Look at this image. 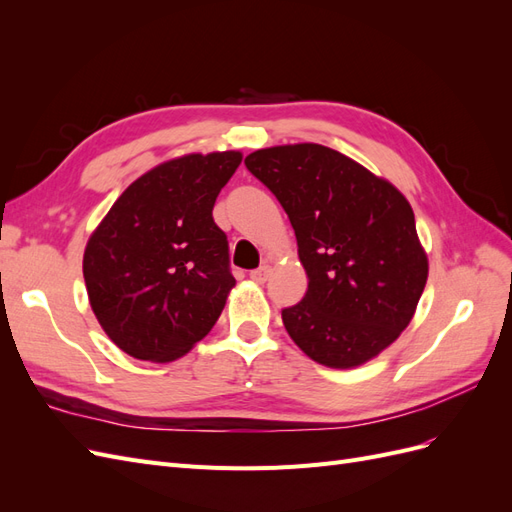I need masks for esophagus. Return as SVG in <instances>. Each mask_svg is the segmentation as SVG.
<instances>
[{
    "instance_id": "obj_1",
    "label": "esophagus",
    "mask_w": 512,
    "mask_h": 512,
    "mask_svg": "<svg viewBox=\"0 0 512 512\" xmlns=\"http://www.w3.org/2000/svg\"><path fill=\"white\" fill-rule=\"evenodd\" d=\"M269 275H271V267H269V265L260 267V269H254V271L250 273V277H252V280H254L256 284H265V282L269 280Z\"/></svg>"
}]
</instances>
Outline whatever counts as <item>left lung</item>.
<instances>
[{
	"label": "left lung",
	"mask_w": 512,
	"mask_h": 512,
	"mask_svg": "<svg viewBox=\"0 0 512 512\" xmlns=\"http://www.w3.org/2000/svg\"><path fill=\"white\" fill-rule=\"evenodd\" d=\"M288 213L307 273L301 303L282 309L309 359L352 369L404 331L427 284L414 211L393 183L316 143L258 149L245 158Z\"/></svg>",
	"instance_id": "8db88e82"
}]
</instances>
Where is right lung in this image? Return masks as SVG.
Here are the masks:
<instances>
[{
  "label": "right lung",
  "instance_id": "1",
  "mask_svg": "<svg viewBox=\"0 0 512 512\" xmlns=\"http://www.w3.org/2000/svg\"><path fill=\"white\" fill-rule=\"evenodd\" d=\"M241 158L190 153L151 168L91 232L83 256L91 309L134 359L175 361L218 322L235 277L213 205Z\"/></svg>",
  "mask_w": 512,
  "mask_h": 512
}]
</instances>
